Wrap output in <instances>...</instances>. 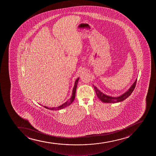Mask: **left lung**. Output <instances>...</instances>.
<instances>
[{
  "instance_id": "obj_1",
  "label": "left lung",
  "mask_w": 156,
  "mask_h": 156,
  "mask_svg": "<svg viewBox=\"0 0 156 156\" xmlns=\"http://www.w3.org/2000/svg\"><path fill=\"white\" fill-rule=\"evenodd\" d=\"M136 80H137V79H136L134 83L132 84L130 88H129V90L123 94L122 95H121L120 96L117 97L109 96L108 95H105V94H103L102 92L100 91L97 87L94 85H93L94 88L95 89V92H96L97 96L98 97V98L103 102L108 103H117V102L123 101L131 95V94L133 93V90L135 89V87H136Z\"/></svg>"
}]
</instances>
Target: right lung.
<instances>
[{
	"label": "right lung",
	"mask_w": 156,
	"mask_h": 156,
	"mask_svg": "<svg viewBox=\"0 0 156 156\" xmlns=\"http://www.w3.org/2000/svg\"><path fill=\"white\" fill-rule=\"evenodd\" d=\"M79 79V78H78L76 80L74 87H73V89L72 95L70 99L68 101L66 102L65 103H63V104H62L61 105H60L59 106H58V107H56V108H48V107H47V106H44V108H46L47 109H50V110H51V111H58V110L63 109V108H66V107H67V106H69V105L72 104V103L74 99H75V98L77 84H78Z\"/></svg>",
	"instance_id": "1"
}]
</instances>
